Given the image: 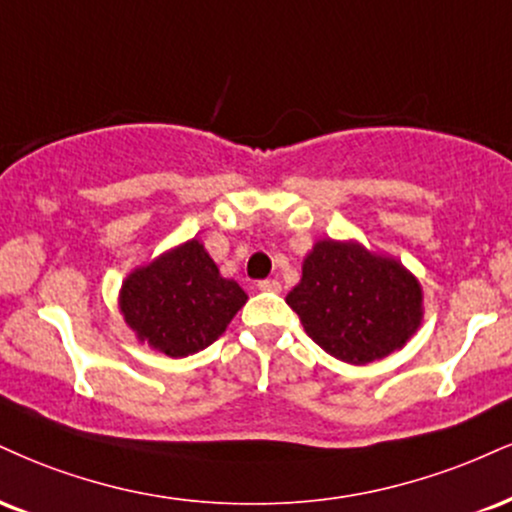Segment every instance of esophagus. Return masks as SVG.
Instances as JSON below:
<instances>
[{
    "mask_svg": "<svg viewBox=\"0 0 512 512\" xmlns=\"http://www.w3.org/2000/svg\"><path fill=\"white\" fill-rule=\"evenodd\" d=\"M257 288H260V291L279 293V291H281V281H276V279H264V281L257 283Z\"/></svg>",
    "mask_w": 512,
    "mask_h": 512,
    "instance_id": "esophagus-1",
    "label": "esophagus"
}]
</instances>
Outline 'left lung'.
Listing matches in <instances>:
<instances>
[{
    "mask_svg": "<svg viewBox=\"0 0 512 512\" xmlns=\"http://www.w3.org/2000/svg\"><path fill=\"white\" fill-rule=\"evenodd\" d=\"M286 303L319 348L350 365L391 355L422 324L420 281L355 240L315 243Z\"/></svg>",
    "mask_w": 512,
    "mask_h": 512,
    "instance_id": "obj_1",
    "label": "left lung"
}]
</instances>
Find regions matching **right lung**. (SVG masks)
Instances as JSON below:
<instances>
[{
	"label": "right lung",
	"instance_id": "obj_1",
	"mask_svg": "<svg viewBox=\"0 0 512 512\" xmlns=\"http://www.w3.org/2000/svg\"><path fill=\"white\" fill-rule=\"evenodd\" d=\"M248 295L224 279L200 240H188L126 276L119 307L140 343L169 357L212 346Z\"/></svg>",
	"mask_w": 512,
	"mask_h": 512
}]
</instances>
